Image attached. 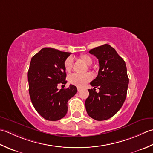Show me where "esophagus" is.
I'll list each match as a JSON object with an SVG mask.
<instances>
[{
	"mask_svg": "<svg viewBox=\"0 0 153 153\" xmlns=\"http://www.w3.org/2000/svg\"><path fill=\"white\" fill-rule=\"evenodd\" d=\"M77 90H78V92L80 91V88H77Z\"/></svg>",
	"mask_w": 153,
	"mask_h": 153,
	"instance_id": "obj_1",
	"label": "esophagus"
}]
</instances>
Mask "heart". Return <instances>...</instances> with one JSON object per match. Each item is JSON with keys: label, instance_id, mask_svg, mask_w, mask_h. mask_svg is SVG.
I'll return each mask as SVG.
<instances>
[{"label": "heart", "instance_id": "1", "mask_svg": "<svg viewBox=\"0 0 153 153\" xmlns=\"http://www.w3.org/2000/svg\"><path fill=\"white\" fill-rule=\"evenodd\" d=\"M80 59L87 65H91L92 63V59L90 56L86 54H82L80 56ZM73 65V59L71 57H67L64 62L65 69L67 72L72 69ZM68 82L73 85L79 87L85 86L86 84L92 79V75L90 73L82 74L74 73L68 76Z\"/></svg>", "mask_w": 153, "mask_h": 153}]
</instances>
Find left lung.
Here are the masks:
<instances>
[{
  "instance_id": "1",
  "label": "left lung",
  "mask_w": 153,
  "mask_h": 153,
  "mask_svg": "<svg viewBox=\"0 0 153 153\" xmlns=\"http://www.w3.org/2000/svg\"><path fill=\"white\" fill-rule=\"evenodd\" d=\"M98 59V76L90 82L94 88L88 90L85 101L88 116L97 121L110 119L120 110L126 98L129 78L123 59L116 49L104 44L89 51ZM96 87L100 92L95 91Z\"/></svg>"
}]
</instances>
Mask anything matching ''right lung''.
<instances>
[{"label": "right lung", "mask_w": 153, "mask_h": 153, "mask_svg": "<svg viewBox=\"0 0 153 153\" xmlns=\"http://www.w3.org/2000/svg\"><path fill=\"white\" fill-rule=\"evenodd\" d=\"M71 54L45 48L31 59L27 73L31 101L37 113L47 120L57 121L65 117L68 100L77 92L72 85L67 88H57L59 84L67 83L64 62Z\"/></svg>", "instance_id": "right-lung-1"}]
</instances>
